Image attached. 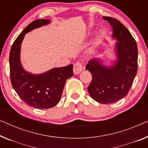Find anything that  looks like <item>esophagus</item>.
Masks as SVG:
<instances>
[{
    "mask_svg": "<svg viewBox=\"0 0 148 148\" xmlns=\"http://www.w3.org/2000/svg\"><path fill=\"white\" fill-rule=\"evenodd\" d=\"M83 70V65L80 62L77 61L73 65V72L75 74H79Z\"/></svg>",
    "mask_w": 148,
    "mask_h": 148,
    "instance_id": "esophagus-1",
    "label": "esophagus"
}]
</instances>
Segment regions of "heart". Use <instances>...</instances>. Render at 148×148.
Instances as JSON below:
<instances>
[{
    "label": "heart",
    "mask_w": 148,
    "mask_h": 148,
    "mask_svg": "<svg viewBox=\"0 0 148 148\" xmlns=\"http://www.w3.org/2000/svg\"><path fill=\"white\" fill-rule=\"evenodd\" d=\"M89 53H91V52H92V50H91V49H90V50L89 51Z\"/></svg>",
    "instance_id": "b5f03b06"
}]
</instances>
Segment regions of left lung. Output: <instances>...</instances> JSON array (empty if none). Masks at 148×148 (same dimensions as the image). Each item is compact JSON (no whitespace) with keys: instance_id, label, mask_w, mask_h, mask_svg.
I'll use <instances>...</instances> for the list:
<instances>
[{"instance_id":"1","label":"left lung","mask_w":148,"mask_h":148,"mask_svg":"<svg viewBox=\"0 0 148 148\" xmlns=\"http://www.w3.org/2000/svg\"><path fill=\"white\" fill-rule=\"evenodd\" d=\"M103 18L113 27V37L118 40L117 61L113 67H107L98 59L90 60L86 69L91 73L92 80L87 89L96 101L109 104L121 99L131 88L138 71V46L130 32L117 19Z\"/></svg>"}]
</instances>
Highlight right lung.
<instances>
[{
	"mask_svg": "<svg viewBox=\"0 0 148 148\" xmlns=\"http://www.w3.org/2000/svg\"><path fill=\"white\" fill-rule=\"evenodd\" d=\"M49 23L48 19H37L30 23L14 40L10 51L12 86L23 101L37 109H49L56 106L61 99L66 80L73 76L71 64L66 67L54 68L40 75L29 73L21 66L20 51L25 35Z\"/></svg>",
	"mask_w": 148,
	"mask_h": 148,
	"instance_id": "add662e5",
	"label": "right lung"
}]
</instances>
